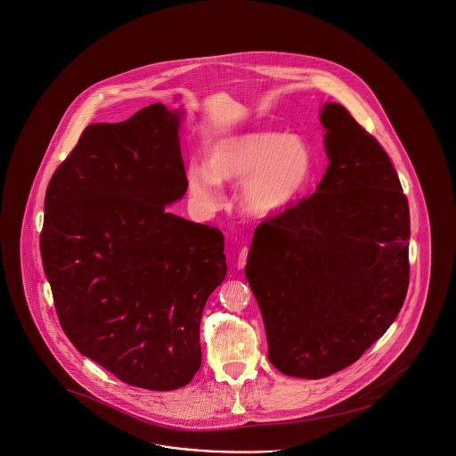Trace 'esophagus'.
Segmentation results:
<instances>
[{
	"label": "esophagus",
	"mask_w": 456,
	"mask_h": 456,
	"mask_svg": "<svg viewBox=\"0 0 456 456\" xmlns=\"http://www.w3.org/2000/svg\"><path fill=\"white\" fill-rule=\"evenodd\" d=\"M247 256H248V248H247V247H241L239 252V261H237L239 269H243V267H245V264H247Z\"/></svg>",
	"instance_id": "esophagus-1"
}]
</instances>
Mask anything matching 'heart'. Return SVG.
I'll return each instance as SVG.
<instances>
[{"label":"heart","mask_w":456,"mask_h":456,"mask_svg":"<svg viewBox=\"0 0 456 456\" xmlns=\"http://www.w3.org/2000/svg\"><path fill=\"white\" fill-rule=\"evenodd\" d=\"M314 171L309 145L298 135L247 132L228 135L208 147L206 167L187 169V192L199 213H215L223 204L224 180H241V209L256 217L278 215L307 189Z\"/></svg>","instance_id":"b5f03b06"}]
</instances>
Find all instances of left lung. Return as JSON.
<instances>
[{
    "instance_id": "left-lung-1",
    "label": "left lung",
    "mask_w": 456,
    "mask_h": 456,
    "mask_svg": "<svg viewBox=\"0 0 456 456\" xmlns=\"http://www.w3.org/2000/svg\"><path fill=\"white\" fill-rule=\"evenodd\" d=\"M330 167L317 192L256 228L245 276L267 359L321 379L352 365L393 324L410 281V211L381 144L336 102L321 113Z\"/></svg>"
}]
</instances>
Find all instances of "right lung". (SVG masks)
Here are the masks:
<instances>
[{"label":"right lung","instance_id":"right-lung-1","mask_svg":"<svg viewBox=\"0 0 456 456\" xmlns=\"http://www.w3.org/2000/svg\"><path fill=\"white\" fill-rule=\"evenodd\" d=\"M178 126L161 102L89 125L49 180L39 239L73 346L151 391L192 381L202 311L226 278L223 233L165 211L187 192Z\"/></svg>","mask_w":456,"mask_h":456}]
</instances>
